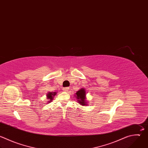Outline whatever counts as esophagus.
Returning a JSON list of instances; mask_svg holds the SVG:
<instances>
[{"mask_svg": "<svg viewBox=\"0 0 148 148\" xmlns=\"http://www.w3.org/2000/svg\"><path fill=\"white\" fill-rule=\"evenodd\" d=\"M69 88L68 87H66V88H64V89H63V90H64V91H68L69 90Z\"/></svg>", "mask_w": 148, "mask_h": 148, "instance_id": "1", "label": "esophagus"}]
</instances>
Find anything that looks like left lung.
Returning <instances> with one entry per match:
<instances>
[{
    "instance_id": "1",
    "label": "left lung",
    "mask_w": 148,
    "mask_h": 148,
    "mask_svg": "<svg viewBox=\"0 0 148 148\" xmlns=\"http://www.w3.org/2000/svg\"><path fill=\"white\" fill-rule=\"evenodd\" d=\"M75 94H76L75 97L77 99L78 102L80 105H81L82 106L87 105V102H86V91H85V89H84V88H81V89L78 90L76 92Z\"/></svg>"
}]
</instances>
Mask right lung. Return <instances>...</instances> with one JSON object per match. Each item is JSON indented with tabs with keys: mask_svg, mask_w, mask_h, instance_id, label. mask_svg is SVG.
I'll return each instance as SVG.
<instances>
[{
	"mask_svg": "<svg viewBox=\"0 0 148 148\" xmlns=\"http://www.w3.org/2000/svg\"><path fill=\"white\" fill-rule=\"evenodd\" d=\"M56 92H49L47 94V98L48 100H49L48 101V103H51L52 102V101L53 99V97L55 96V95H56Z\"/></svg>",
	"mask_w": 148,
	"mask_h": 148,
	"instance_id": "1",
	"label": "right lung"
}]
</instances>
